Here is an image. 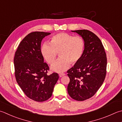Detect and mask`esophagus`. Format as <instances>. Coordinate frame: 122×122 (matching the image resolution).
I'll return each mask as SVG.
<instances>
[{
	"label": "esophagus",
	"instance_id": "obj_1",
	"mask_svg": "<svg viewBox=\"0 0 122 122\" xmlns=\"http://www.w3.org/2000/svg\"><path fill=\"white\" fill-rule=\"evenodd\" d=\"M59 76V77H63V76H65V73H60Z\"/></svg>",
	"mask_w": 122,
	"mask_h": 122
}]
</instances>
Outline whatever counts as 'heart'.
Listing matches in <instances>:
<instances>
[{
    "label": "heart",
    "mask_w": 122,
    "mask_h": 122,
    "mask_svg": "<svg viewBox=\"0 0 122 122\" xmlns=\"http://www.w3.org/2000/svg\"><path fill=\"white\" fill-rule=\"evenodd\" d=\"M50 43L45 42L42 45L41 53L49 64L53 63L59 53L60 59L51 66V70L54 72H63L70 67V64H77L84 53L85 42L79 36L58 33L51 37Z\"/></svg>",
    "instance_id": "heart-1"
}]
</instances>
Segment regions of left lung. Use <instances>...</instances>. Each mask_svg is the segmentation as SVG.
I'll list each match as a JSON object with an SVG mask.
<instances>
[{"instance_id": "left-lung-1", "label": "left lung", "mask_w": 122, "mask_h": 122, "mask_svg": "<svg viewBox=\"0 0 122 122\" xmlns=\"http://www.w3.org/2000/svg\"><path fill=\"white\" fill-rule=\"evenodd\" d=\"M85 40L81 59L67 71L70 78L68 92L73 99L83 101L92 97L101 87L106 74L107 58L101 41L87 30H71Z\"/></svg>"}]
</instances>
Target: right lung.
<instances>
[{
	"mask_svg": "<svg viewBox=\"0 0 122 122\" xmlns=\"http://www.w3.org/2000/svg\"><path fill=\"white\" fill-rule=\"evenodd\" d=\"M50 34L44 32L28 34L19 44L14 59L17 82L26 96L38 102L51 97L59 78L56 73L47 75L49 67L44 62L41 51L43 39Z\"/></svg>",
	"mask_w": 122,
	"mask_h": 122,
	"instance_id": "right-lung-1",
	"label": "right lung"
}]
</instances>
